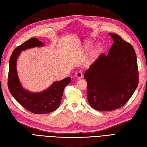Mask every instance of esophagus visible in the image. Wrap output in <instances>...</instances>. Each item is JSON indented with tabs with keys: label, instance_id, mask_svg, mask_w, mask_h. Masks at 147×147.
<instances>
[{
	"label": "esophagus",
	"instance_id": "34e87169",
	"mask_svg": "<svg viewBox=\"0 0 147 147\" xmlns=\"http://www.w3.org/2000/svg\"><path fill=\"white\" fill-rule=\"evenodd\" d=\"M82 77H83V75H82V73L81 72V71H78V72H77L76 74V77L77 79H81Z\"/></svg>",
	"mask_w": 147,
	"mask_h": 147
}]
</instances>
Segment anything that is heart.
I'll return each mask as SVG.
<instances>
[{"label": "heart", "mask_w": 147, "mask_h": 147, "mask_svg": "<svg viewBox=\"0 0 147 147\" xmlns=\"http://www.w3.org/2000/svg\"><path fill=\"white\" fill-rule=\"evenodd\" d=\"M92 46V41H88L84 45V49L85 50H88L91 48ZM103 48L102 47L100 46H98L95 47L94 49H92L90 54H89V63H92L94 61H96V59L98 58V57L100 55V54L101 52L102 51Z\"/></svg>", "instance_id": "b5f03b06"}]
</instances>
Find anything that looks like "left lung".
Segmentation results:
<instances>
[{
    "mask_svg": "<svg viewBox=\"0 0 147 147\" xmlns=\"http://www.w3.org/2000/svg\"><path fill=\"white\" fill-rule=\"evenodd\" d=\"M108 55L102 54L84 75L87 98L92 108L112 111L124 106L138 85V69L133 47L115 34Z\"/></svg>",
    "mask_w": 147,
    "mask_h": 147,
    "instance_id": "obj_1",
    "label": "left lung"
}]
</instances>
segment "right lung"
<instances>
[{"label":"right lung","instance_id":"obj_1","mask_svg":"<svg viewBox=\"0 0 147 147\" xmlns=\"http://www.w3.org/2000/svg\"><path fill=\"white\" fill-rule=\"evenodd\" d=\"M44 46L37 38H32L17 47L9 59L8 88L12 96L21 105L35 114H45L55 111L61 103L65 87L71 81L70 77L54 82L45 90L34 92L26 90L20 82L16 70L17 59L23 51Z\"/></svg>","mask_w":147,"mask_h":147}]
</instances>
